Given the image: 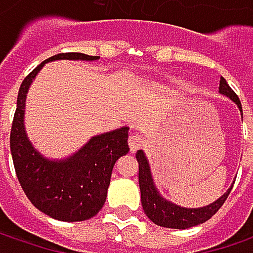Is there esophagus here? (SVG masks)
I'll use <instances>...</instances> for the list:
<instances>
[{"label":"esophagus","mask_w":253,"mask_h":253,"mask_svg":"<svg viewBox=\"0 0 253 253\" xmlns=\"http://www.w3.org/2000/svg\"><path fill=\"white\" fill-rule=\"evenodd\" d=\"M145 140L140 134H133L128 137V146H130V151L131 152H136L137 149H140L143 146Z\"/></svg>","instance_id":"34e87169"}]
</instances>
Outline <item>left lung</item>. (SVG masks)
<instances>
[{"mask_svg":"<svg viewBox=\"0 0 253 253\" xmlns=\"http://www.w3.org/2000/svg\"><path fill=\"white\" fill-rule=\"evenodd\" d=\"M220 92L228 96L230 99H233L242 111V104H240L239 96L228 86L224 77L220 79ZM242 116H243V113H242ZM136 160L139 163V187H140V199H142L143 211L152 223H155L157 226H161V227L181 230V228L193 227V226L205 223L223 207V204L226 202L227 196L231 192V187H233L231 186L220 199H217L214 204H211L208 207L192 208V210L180 208L174 204L163 199L160 196V193L157 192L154 181H152L151 171H149L148 161L142 151L136 152Z\"/></svg>","mask_w":253,"mask_h":253,"instance_id":"obj_1","label":"left lung"}]
</instances>
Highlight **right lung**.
Returning a JSON list of instances; mask_svg holds the SVG:
<instances>
[{"mask_svg": "<svg viewBox=\"0 0 253 253\" xmlns=\"http://www.w3.org/2000/svg\"><path fill=\"white\" fill-rule=\"evenodd\" d=\"M54 60L93 61L98 57L82 52L57 54L42 61L25 77L17 95L10 149L16 176L33 207L60 221H83L96 215L105 204L113 167L128 152V127L92 137L66 161H48L38 154L26 137L23 126L26 93L41 67Z\"/></svg>", "mask_w": 253, "mask_h": 253, "instance_id": "1", "label": "right lung"}]
</instances>
